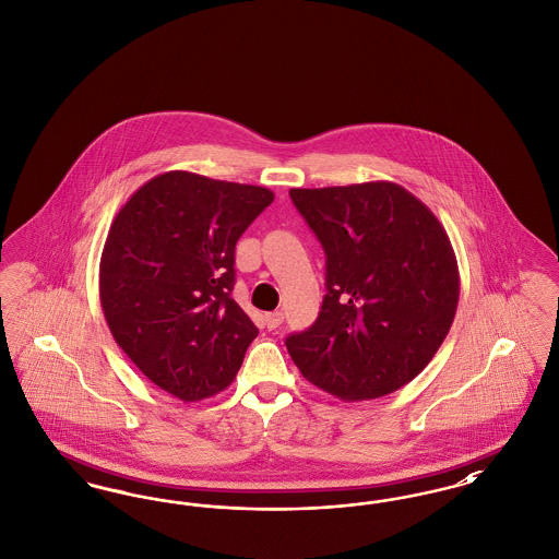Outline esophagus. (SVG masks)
<instances>
[{"label": "esophagus", "instance_id": "1", "mask_svg": "<svg viewBox=\"0 0 559 559\" xmlns=\"http://www.w3.org/2000/svg\"><path fill=\"white\" fill-rule=\"evenodd\" d=\"M266 326H269L270 331H274V329H278L281 324H283V320H285V313L283 312H270L266 313Z\"/></svg>", "mask_w": 559, "mask_h": 559}]
</instances>
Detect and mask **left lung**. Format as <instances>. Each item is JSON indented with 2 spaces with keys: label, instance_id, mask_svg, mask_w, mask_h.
Instances as JSON below:
<instances>
[{
  "label": "left lung",
  "instance_id": "obj_1",
  "mask_svg": "<svg viewBox=\"0 0 559 559\" xmlns=\"http://www.w3.org/2000/svg\"><path fill=\"white\" fill-rule=\"evenodd\" d=\"M326 253V295L312 326L287 336L295 366L343 402L389 395L445 341L460 272L445 228L400 185L290 189Z\"/></svg>",
  "mask_w": 559,
  "mask_h": 559
}]
</instances>
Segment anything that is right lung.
I'll return each instance as SVG.
<instances>
[{"mask_svg":"<svg viewBox=\"0 0 559 559\" xmlns=\"http://www.w3.org/2000/svg\"><path fill=\"white\" fill-rule=\"evenodd\" d=\"M272 200L266 187L170 170L114 218L99 262L106 322L134 366L182 402L226 389L258 336L230 295L235 246Z\"/></svg>","mask_w":559,"mask_h":559,"instance_id":"add662e5","label":"right lung"}]
</instances>
